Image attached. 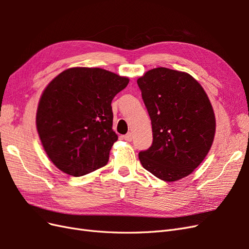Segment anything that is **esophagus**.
<instances>
[{
  "mask_svg": "<svg viewBox=\"0 0 249 249\" xmlns=\"http://www.w3.org/2000/svg\"><path fill=\"white\" fill-rule=\"evenodd\" d=\"M125 141H127V142H130V141H132V139H133V135H132V133H127L126 135H124V136L123 137Z\"/></svg>",
  "mask_w": 249,
  "mask_h": 249,
  "instance_id": "esophagus-1",
  "label": "esophagus"
}]
</instances>
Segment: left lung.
<instances>
[{"label":"left lung","mask_w":249,"mask_h":249,"mask_svg":"<svg viewBox=\"0 0 249 249\" xmlns=\"http://www.w3.org/2000/svg\"><path fill=\"white\" fill-rule=\"evenodd\" d=\"M152 120L153 143L139 153L147 171L165 182L189 176L212 146L215 115L209 97L189 73L158 67L137 80Z\"/></svg>","instance_id":"8db88e82"}]
</instances>
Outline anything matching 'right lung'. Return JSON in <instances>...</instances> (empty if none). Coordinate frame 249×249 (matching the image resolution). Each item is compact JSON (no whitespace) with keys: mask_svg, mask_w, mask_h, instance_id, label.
Masks as SVG:
<instances>
[{"mask_svg":"<svg viewBox=\"0 0 249 249\" xmlns=\"http://www.w3.org/2000/svg\"><path fill=\"white\" fill-rule=\"evenodd\" d=\"M129 79L103 69L72 67L44 89L36 113L42 146L55 166L72 177L105 166L113 143L114 96Z\"/></svg>","mask_w":249,"mask_h":249,"instance_id":"1","label":"right lung"}]
</instances>
